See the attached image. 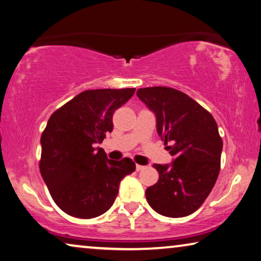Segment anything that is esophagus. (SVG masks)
<instances>
[{"label":"esophagus","mask_w":261,"mask_h":261,"mask_svg":"<svg viewBox=\"0 0 261 261\" xmlns=\"http://www.w3.org/2000/svg\"><path fill=\"white\" fill-rule=\"evenodd\" d=\"M144 169V166H140V164H136V171H141Z\"/></svg>","instance_id":"esophagus-1"}]
</instances>
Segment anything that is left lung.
Masks as SVG:
<instances>
[{
  "instance_id": "1",
  "label": "left lung",
  "mask_w": 261,
  "mask_h": 261,
  "mask_svg": "<svg viewBox=\"0 0 261 261\" xmlns=\"http://www.w3.org/2000/svg\"><path fill=\"white\" fill-rule=\"evenodd\" d=\"M139 99L156 117V129L175 160L154 164L159 181L147 188V202L158 214L178 218L204 203L220 169L223 141L215 119L189 95L171 87L139 89Z\"/></svg>"
}]
</instances>
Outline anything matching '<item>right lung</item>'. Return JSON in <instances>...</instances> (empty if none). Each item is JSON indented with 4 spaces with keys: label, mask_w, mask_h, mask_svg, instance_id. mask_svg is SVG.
<instances>
[{
    "label": "right lung",
    "mask_w": 261,
    "mask_h": 261,
    "mask_svg": "<svg viewBox=\"0 0 261 261\" xmlns=\"http://www.w3.org/2000/svg\"><path fill=\"white\" fill-rule=\"evenodd\" d=\"M135 89L89 90L51 115L44 129L39 170L55 203L77 218H94L113 205L119 186L135 170L125 158L108 160L101 148L113 130L114 112L133 97Z\"/></svg>",
    "instance_id": "add662e5"
}]
</instances>
